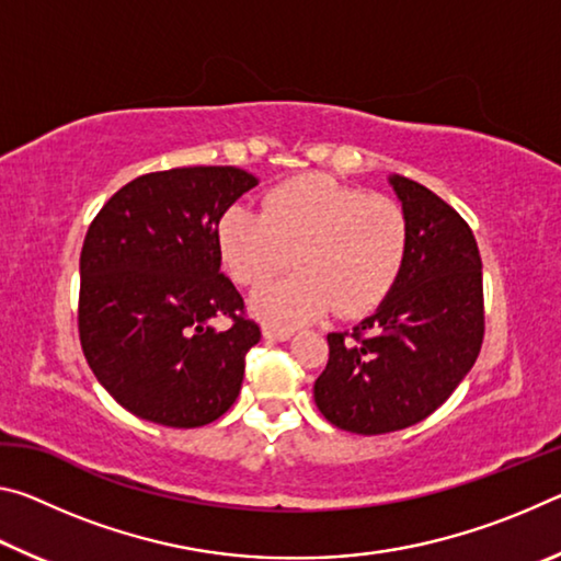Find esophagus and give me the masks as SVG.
I'll list each match as a JSON object with an SVG mask.
<instances>
[{
  "label": "esophagus",
  "mask_w": 561,
  "mask_h": 561,
  "mask_svg": "<svg viewBox=\"0 0 561 561\" xmlns=\"http://www.w3.org/2000/svg\"><path fill=\"white\" fill-rule=\"evenodd\" d=\"M262 336L267 341H289L291 331L289 329H274V327H262Z\"/></svg>",
  "instance_id": "1"
}]
</instances>
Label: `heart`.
<instances>
[{
    "label": "heart",
    "mask_w": 561,
    "mask_h": 561,
    "mask_svg": "<svg viewBox=\"0 0 561 561\" xmlns=\"http://www.w3.org/2000/svg\"><path fill=\"white\" fill-rule=\"evenodd\" d=\"M408 217L386 195L324 173L284 180L264 213L237 203L217 222V247L232 277L254 287L291 260L299 272L252 294L254 317L277 329L309 324L334 307L339 317L374 311L401 279Z\"/></svg>",
    "instance_id": "heart-1"
}]
</instances>
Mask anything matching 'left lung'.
Wrapping results in <instances>:
<instances>
[{
	"instance_id": "8db88e82",
	"label": "left lung",
	"mask_w": 561,
	"mask_h": 561,
	"mask_svg": "<svg viewBox=\"0 0 561 561\" xmlns=\"http://www.w3.org/2000/svg\"><path fill=\"white\" fill-rule=\"evenodd\" d=\"M408 217V260L393 291L351 334H329L314 383L321 415L341 431L381 435L421 423L480 354L482 262L468 222L428 187L388 175Z\"/></svg>"
}]
</instances>
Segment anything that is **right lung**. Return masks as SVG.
I'll return each mask as SVG.
<instances>
[{"mask_svg": "<svg viewBox=\"0 0 561 561\" xmlns=\"http://www.w3.org/2000/svg\"><path fill=\"white\" fill-rule=\"evenodd\" d=\"M260 180L173 168L123 185L81 250L79 334L96 381L144 421L201 428L230 411L260 327L220 272L217 222ZM233 319L220 332L211 319Z\"/></svg>", "mask_w": 561, "mask_h": 561, "instance_id": "1", "label": "right lung"}]
</instances>
